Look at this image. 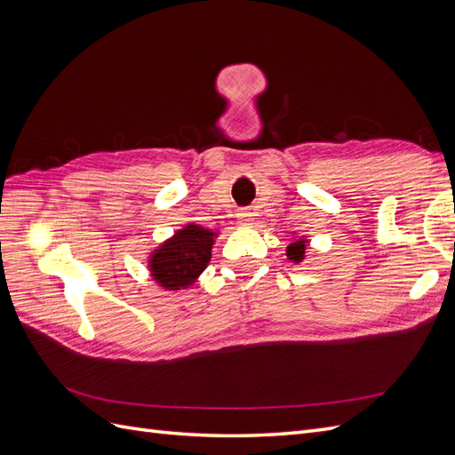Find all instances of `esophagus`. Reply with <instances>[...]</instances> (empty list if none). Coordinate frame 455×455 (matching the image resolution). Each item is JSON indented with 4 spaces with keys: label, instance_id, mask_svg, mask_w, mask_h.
<instances>
[{
    "label": "esophagus",
    "instance_id": "esophagus-1",
    "mask_svg": "<svg viewBox=\"0 0 455 455\" xmlns=\"http://www.w3.org/2000/svg\"><path fill=\"white\" fill-rule=\"evenodd\" d=\"M237 220L241 226H251L252 224V212L249 209H239L237 211Z\"/></svg>",
    "mask_w": 455,
    "mask_h": 455
}]
</instances>
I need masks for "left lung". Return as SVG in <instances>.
Listing matches in <instances>:
<instances>
[{"instance_id":"left-lung-1","label":"left lung","mask_w":455,"mask_h":455,"mask_svg":"<svg viewBox=\"0 0 455 455\" xmlns=\"http://www.w3.org/2000/svg\"><path fill=\"white\" fill-rule=\"evenodd\" d=\"M304 252H306V241H296L286 249V256L292 261H296V264L298 261H301V258H304Z\"/></svg>"}]
</instances>
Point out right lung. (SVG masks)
Listing matches in <instances>:
<instances>
[{"instance_id":"add662e5","label":"right lung","mask_w":455,"mask_h":455,"mask_svg":"<svg viewBox=\"0 0 455 455\" xmlns=\"http://www.w3.org/2000/svg\"><path fill=\"white\" fill-rule=\"evenodd\" d=\"M214 233L201 226H188L151 256V275L164 288H182L194 283L211 261Z\"/></svg>"}]
</instances>
